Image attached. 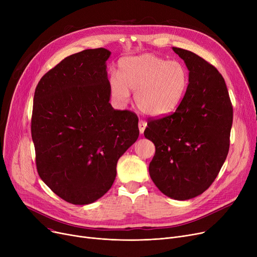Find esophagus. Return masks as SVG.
Returning a JSON list of instances; mask_svg holds the SVG:
<instances>
[{
    "label": "esophagus",
    "instance_id": "34e87169",
    "mask_svg": "<svg viewBox=\"0 0 257 257\" xmlns=\"http://www.w3.org/2000/svg\"><path fill=\"white\" fill-rule=\"evenodd\" d=\"M146 127H147V121L144 120V119H141V120L139 121V129H140V132H141V133H144Z\"/></svg>",
    "mask_w": 257,
    "mask_h": 257
}]
</instances>
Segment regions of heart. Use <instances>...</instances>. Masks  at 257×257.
I'll list each match as a JSON object with an SVG mask.
<instances>
[{
	"mask_svg": "<svg viewBox=\"0 0 257 257\" xmlns=\"http://www.w3.org/2000/svg\"><path fill=\"white\" fill-rule=\"evenodd\" d=\"M190 74L178 60H167L154 54L126 57L118 62V76L111 75V96L127 104L130 91L140 110L148 115H168L177 109L186 93Z\"/></svg>",
	"mask_w": 257,
	"mask_h": 257,
	"instance_id": "1",
	"label": "heart"
}]
</instances>
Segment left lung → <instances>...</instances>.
<instances>
[{
	"mask_svg": "<svg viewBox=\"0 0 257 257\" xmlns=\"http://www.w3.org/2000/svg\"><path fill=\"white\" fill-rule=\"evenodd\" d=\"M173 51L190 71V83L177 109L148 119L144 134L155 145L149 173L158 190L188 200L217 178L229 151L233 109L225 80L212 64L191 51Z\"/></svg>",
	"mask_w": 257,
	"mask_h": 257,
	"instance_id": "1",
	"label": "left lung"
}]
</instances>
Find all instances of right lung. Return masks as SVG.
I'll return each mask as SVG.
<instances>
[{"instance_id": "add662e5", "label": "right lung", "mask_w": 257, "mask_h": 257, "mask_svg": "<svg viewBox=\"0 0 257 257\" xmlns=\"http://www.w3.org/2000/svg\"><path fill=\"white\" fill-rule=\"evenodd\" d=\"M110 54L104 48L73 54L45 74L34 92L31 134L38 175L75 205L109 191L118 158L140 134L138 115L109 103Z\"/></svg>"}]
</instances>
